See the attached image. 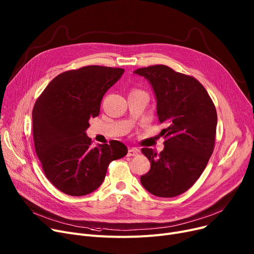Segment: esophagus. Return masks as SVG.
<instances>
[{
	"instance_id": "1",
	"label": "esophagus",
	"mask_w": 254,
	"mask_h": 254,
	"mask_svg": "<svg viewBox=\"0 0 254 254\" xmlns=\"http://www.w3.org/2000/svg\"><path fill=\"white\" fill-rule=\"evenodd\" d=\"M139 150L137 148H129L127 151V156H135L138 155Z\"/></svg>"
}]
</instances>
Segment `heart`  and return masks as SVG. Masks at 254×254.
Listing matches in <instances>:
<instances>
[{"label": "heart", "instance_id": "1", "mask_svg": "<svg viewBox=\"0 0 254 254\" xmlns=\"http://www.w3.org/2000/svg\"><path fill=\"white\" fill-rule=\"evenodd\" d=\"M140 92H144V91L139 90V89H134V90H131V92H130V93H140Z\"/></svg>", "mask_w": 254, "mask_h": 254}]
</instances>
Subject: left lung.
<instances>
[{
  "label": "left lung",
  "mask_w": 254,
  "mask_h": 254,
  "mask_svg": "<svg viewBox=\"0 0 254 254\" xmlns=\"http://www.w3.org/2000/svg\"><path fill=\"white\" fill-rule=\"evenodd\" d=\"M150 82L156 98L165 148L159 153L142 148L151 168L141 176L146 190L159 197L177 196L189 190L202 175L214 150L217 113L205 87L190 75L165 64L134 72Z\"/></svg>",
  "instance_id": "8db88e82"
}]
</instances>
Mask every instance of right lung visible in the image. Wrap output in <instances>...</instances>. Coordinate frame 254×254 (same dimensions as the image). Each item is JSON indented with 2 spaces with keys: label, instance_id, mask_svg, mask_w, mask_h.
Returning a JSON list of instances; mask_svg holds the SVG:
<instances>
[{
  "label": "right lung",
  "instance_id": "add662e5",
  "mask_svg": "<svg viewBox=\"0 0 254 254\" xmlns=\"http://www.w3.org/2000/svg\"><path fill=\"white\" fill-rule=\"evenodd\" d=\"M125 70L86 65L58 75L37 99L33 109L35 150L47 179L62 192L81 196L95 191L109 164L127 155L116 140L91 147L85 130L100 113L105 92Z\"/></svg>",
  "mask_w": 254,
  "mask_h": 254
}]
</instances>
